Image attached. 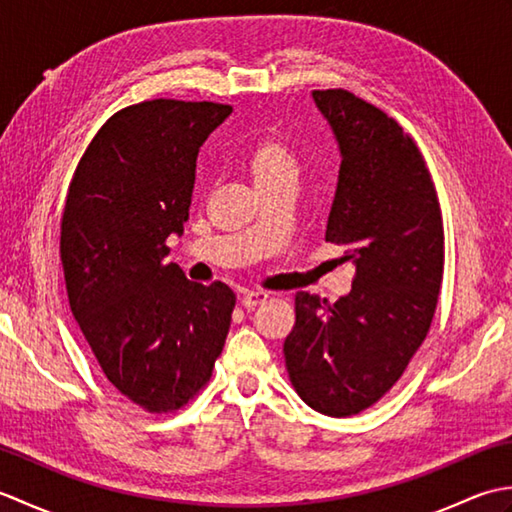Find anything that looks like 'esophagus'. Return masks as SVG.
Segmentation results:
<instances>
[{
  "label": "esophagus",
  "mask_w": 512,
  "mask_h": 512,
  "mask_svg": "<svg viewBox=\"0 0 512 512\" xmlns=\"http://www.w3.org/2000/svg\"><path fill=\"white\" fill-rule=\"evenodd\" d=\"M266 299H268L266 292L250 290V292H244V295H242V306H244L246 310H253V308H257V306H262V303H266Z\"/></svg>",
  "instance_id": "esophagus-1"
}]
</instances>
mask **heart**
Listing matches in <instances>:
<instances>
[{"label":"heart","mask_w":512,"mask_h":512,"mask_svg":"<svg viewBox=\"0 0 512 512\" xmlns=\"http://www.w3.org/2000/svg\"><path fill=\"white\" fill-rule=\"evenodd\" d=\"M244 171L259 195L277 189L292 191L299 178V160L286 140L266 138L248 151Z\"/></svg>","instance_id":"heart-1"}]
</instances>
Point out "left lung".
<instances>
[{"mask_svg": "<svg viewBox=\"0 0 512 512\" xmlns=\"http://www.w3.org/2000/svg\"><path fill=\"white\" fill-rule=\"evenodd\" d=\"M341 154L325 242L345 248L352 290L336 303L297 292L286 369L301 400L332 418L372 407L405 372L436 312L442 211L416 143L347 90H314Z\"/></svg>", "mask_w": 512, "mask_h": 512, "instance_id": "1", "label": "left lung"}]
</instances>
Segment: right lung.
Returning a JSON list of instances; mask_svg holds the SVG:
<instances>
[{
  "label": "right lung",
  "instance_id": "obj_1",
  "mask_svg": "<svg viewBox=\"0 0 512 512\" xmlns=\"http://www.w3.org/2000/svg\"><path fill=\"white\" fill-rule=\"evenodd\" d=\"M231 105L156 99L107 121L74 171L61 217L70 308L107 380L147 411H176L211 378L235 295L169 262L189 220L200 147Z\"/></svg>",
  "mask_w": 512,
  "mask_h": 512
}]
</instances>
